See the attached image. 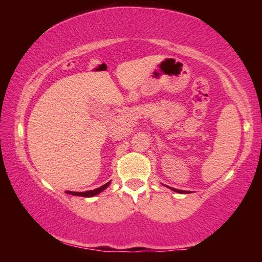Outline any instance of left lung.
Masks as SVG:
<instances>
[{
	"mask_svg": "<svg viewBox=\"0 0 262 262\" xmlns=\"http://www.w3.org/2000/svg\"><path fill=\"white\" fill-rule=\"evenodd\" d=\"M171 188V187H170ZM172 190H174V192H178V193H181V194H184V193H188V192H186V190H181V189H176V188H171Z\"/></svg>",
	"mask_w": 262,
	"mask_h": 262,
	"instance_id": "1",
	"label": "left lung"
}]
</instances>
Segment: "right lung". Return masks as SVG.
<instances>
[{
  "label": "right lung",
  "mask_w": 262,
  "mask_h": 262,
  "mask_svg": "<svg viewBox=\"0 0 262 262\" xmlns=\"http://www.w3.org/2000/svg\"><path fill=\"white\" fill-rule=\"evenodd\" d=\"M111 184V181L108 183H106L105 185L100 186V187L96 188V189H92V190H86V192H70V190H67L68 194H72V195H76V196H84V198H91V196H95V195L99 194L100 192H103L105 188H107Z\"/></svg>",
  "instance_id": "right-lung-1"
}]
</instances>
